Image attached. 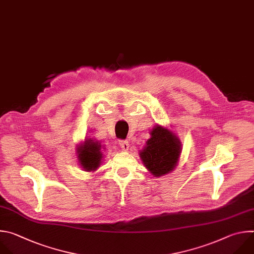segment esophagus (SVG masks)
Returning a JSON list of instances; mask_svg holds the SVG:
<instances>
[{
    "label": "esophagus",
    "mask_w": 254,
    "mask_h": 254,
    "mask_svg": "<svg viewBox=\"0 0 254 254\" xmlns=\"http://www.w3.org/2000/svg\"><path fill=\"white\" fill-rule=\"evenodd\" d=\"M119 145L122 148V150H128V148H129V143L126 140H120Z\"/></svg>",
    "instance_id": "34e87169"
}]
</instances>
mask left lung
I'll list each match as a JSON object with an SVG mask.
<instances>
[{
  "instance_id": "obj_1",
  "label": "left lung",
  "mask_w": 254,
  "mask_h": 254,
  "mask_svg": "<svg viewBox=\"0 0 254 254\" xmlns=\"http://www.w3.org/2000/svg\"><path fill=\"white\" fill-rule=\"evenodd\" d=\"M180 150L181 144L176 135L164 127L156 126L140 155L146 168L158 177L174 169Z\"/></svg>"
}]
</instances>
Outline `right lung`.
Returning a JSON list of instances; mask_svg holds the SVG:
<instances>
[{"label":"right lung","mask_w":254,"mask_h":254,"mask_svg":"<svg viewBox=\"0 0 254 254\" xmlns=\"http://www.w3.org/2000/svg\"><path fill=\"white\" fill-rule=\"evenodd\" d=\"M79 160L86 171L96 170L100 165L102 152L101 145L93 140H86L85 144L78 149Z\"/></svg>","instance_id":"1"}]
</instances>
